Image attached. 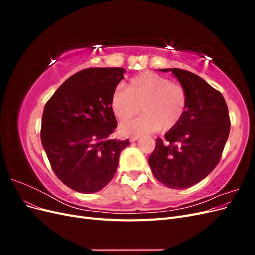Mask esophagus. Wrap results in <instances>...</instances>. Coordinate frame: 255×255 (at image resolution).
I'll use <instances>...</instances> for the list:
<instances>
[{
    "label": "esophagus",
    "instance_id": "obj_1",
    "mask_svg": "<svg viewBox=\"0 0 255 255\" xmlns=\"http://www.w3.org/2000/svg\"><path fill=\"white\" fill-rule=\"evenodd\" d=\"M138 139H139V136H132V137H129V141H130V142H135V141H137Z\"/></svg>",
    "mask_w": 255,
    "mask_h": 255
}]
</instances>
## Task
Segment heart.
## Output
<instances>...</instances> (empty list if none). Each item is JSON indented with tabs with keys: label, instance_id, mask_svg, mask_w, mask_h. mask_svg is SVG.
<instances>
[{
	"label": "heart",
	"instance_id": "b5f03b06",
	"mask_svg": "<svg viewBox=\"0 0 255 255\" xmlns=\"http://www.w3.org/2000/svg\"><path fill=\"white\" fill-rule=\"evenodd\" d=\"M140 105L143 115L121 123L120 135L139 136L174 128L186 112L187 95L180 84L157 73L143 72L130 79L128 88L118 86L111 98L113 113L119 120L132 118Z\"/></svg>",
	"mask_w": 255,
	"mask_h": 255
}]
</instances>
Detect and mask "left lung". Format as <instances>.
<instances>
[{"instance_id":"1","label":"left lung","mask_w":255,"mask_h":255,"mask_svg":"<svg viewBox=\"0 0 255 255\" xmlns=\"http://www.w3.org/2000/svg\"><path fill=\"white\" fill-rule=\"evenodd\" d=\"M171 72L186 91L187 107L181 122L156 139L149 157L153 175L165 186L185 189L202 181L219 163L230 134L225 98L197 74L177 68Z\"/></svg>"}]
</instances>
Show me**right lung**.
<instances>
[{
	"label": "right lung",
	"instance_id": "add662e5",
	"mask_svg": "<svg viewBox=\"0 0 255 255\" xmlns=\"http://www.w3.org/2000/svg\"><path fill=\"white\" fill-rule=\"evenodd\" d=\"M122 68H89L70 76L44 106L41 142L53 171L68 187L92 194L114 177L128 139H111L117 120L111 98Z\"/></svg>",
	"mask_w": 255,
	"mask_h": 255
}]
</instances>
